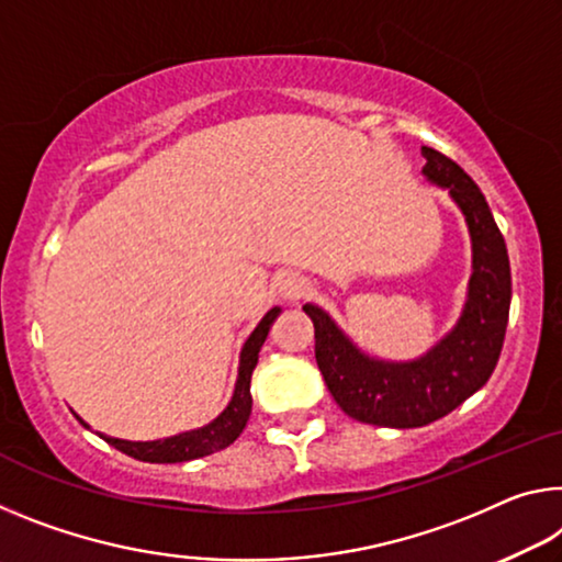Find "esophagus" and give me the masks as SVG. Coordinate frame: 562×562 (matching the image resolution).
I'll list each match as a JSON object with an SVG mask.
<instances>
[{"mask_svg":"<svg viewBox=\"0 0 562 562\" xmlns=\"http://www.w3.org/2000/svg\"><path fill=\"white\" fill-rule=\"evenodd\" d=\"M307 290H310V282L305 278H300V274H288V278L280 282V297L284 302L302 300L307 295Z\"/></svg>","mask_w":562,"mask_h":562,"instance_id":"esophagus-1","label":"esophagus"}]
</instances>
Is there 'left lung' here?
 Here are the masks:
<instances>
[{
  "label": "left lung",
  "mask_w": 562,
  "mask_h": 562,
  "mask_svg": "<svg viewBox=\"0 0 562 562\" xmlns=\"http://www.w3.org/2000/svg\"><path fill=\"white\" fill-rule=\"evenodd\" d=\"M423 175L450 192L473 239V274L458 325L413 362L362 355L327 313L302 305L315 325V360L335 403L352 420L380 427H423L440 420L477 393L501 358L510 315V260L483 192L458 162L432 147Z\"/></svg>",
  "instance_id": "obj_1"
}]
</instances>
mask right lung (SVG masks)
Segmentation results:
<instances>
[{"label": "right lung", "mask_w": 562, "mask_h": 562, "mask_svg": "<svg viewBox=\"0 0 562 562\" xmlns=\"http://www.w3.org/2000/svg\"><path fill=\"white\" fill-rule=\"evenodd\" d=\"M278 315H280V307H272L270 313L260 319V325L252 329V335L247 337L243 352H239V370H237L233 400H229V405L222 409L210 425L198 427V430H190V432H180L175 435V438L149 440V442L120 440V438H110V435H100V438L110 442L112 448L124 452V456L142 462H187V460L212 456V452L217 450H225L227 445H233L239 438V432L245 430V425L249 420V413H252L249 380H252V370L257 364L260 347L265 345L270 325L274 323V317ZM79 423L89 427L85 420Z\"/></svg>", "instance_id": "1"}]
</instances>
